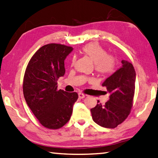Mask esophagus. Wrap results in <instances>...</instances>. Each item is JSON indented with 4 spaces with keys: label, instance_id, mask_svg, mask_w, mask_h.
Returning a JSON list of instances; mask_svg holds the SVG:
<instances>
[{
    "label": "esophagus",
    "instance_id": "esophagus-1",
    "mask_svg": "<svg viewBox=\"0 0 158 158\" xmlns=\"http://www.w3.org/2000/svg\"><path fill=\"white\" fill-rule=\"evenodd\" d=\"M78 95H79V98H83L85 97V95L84 94H83V93H79Z\"/></svg>",
    "mask_w": 158,
    "mask_h": 158
}]
</instances>
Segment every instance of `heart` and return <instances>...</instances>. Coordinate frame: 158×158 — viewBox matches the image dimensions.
I'll use <instances>...</instances> for the list:
<instances>
[{"label": "heart", "instance_id": "1", "mask_svg": "<svg viewBox=\"0 0 158 158\" xmlns=\"http://www.w3.org/2000/svg\"><path fill=\"white\" fill-rule=\"evenodd\" d=\"M82 52L94 63V69L99 75L106 76L114 71L115 59L112 55H107L106 51L97 43H90L83 46ZM75 61V59H73V65Z\"/></svg>", "mask_w": 158, "mask_h": 158}]
</instances>
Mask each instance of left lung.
<instances>
[{
    "mask_svg": "<svg viewBox=\"0 0 158 158\" xmlns=\"http://www.w3.org/2000/svg\"><path fill=\"white\" fill-rule=\"evenodd\" d=\"M121 63L122 66L102 83L110 94L109 100L104 105L98 101L90 110L92 119L103 127H116L127 118L132 107L135 71L129 61L122 60Z\"/></svg>",
    "mask_w": 158,
    "mask_h": 158,
    "instance_id": "left-lung-1",
    "label": "left lung"
}]
</instances>
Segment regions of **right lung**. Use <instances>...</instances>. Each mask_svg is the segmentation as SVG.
<instances>
[{
    "label": "right lung",
    "instance_id": "add662e5",
    "mask_svg": "<svg viewBox=\"0 0 158 158\" xmlns=\"http://www.w3.org/2000/svg\"><path fill=\"white\" fill-rule=\"evenodd\" d=\"M73 48L48 44L39 48L31 59L24 73L23 94L25 101L40 123L56 129L70 120L77 92L57 90V79L65 74L64 60Z\"/></svg>",
    "mask_w": 158,
    "mask_h": 158
}]
</instances>
